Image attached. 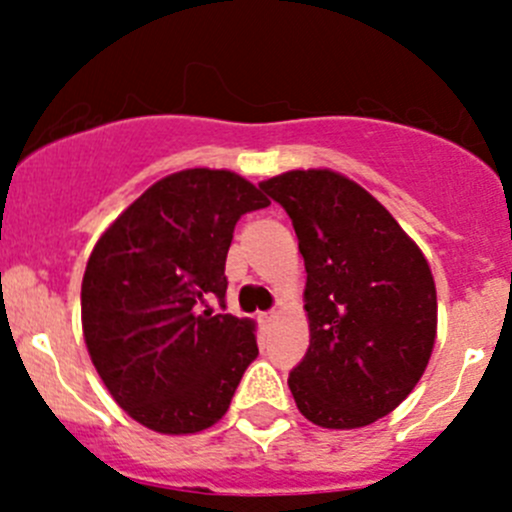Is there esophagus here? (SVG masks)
I'll list each match as a JSON object with an SVG mask.
<instances>
[{
	"label": "esophagus",
	"mask_w": 512,
	"mask_h": 512,
	"mask_svg": "<svg viewBox=\"0 0 512 512\" xmlns=\"http://www.w3.org/2000/svg\"><path fill=\"white\" fill-rule=\"evenodd\" d=\"M275 319H277V312H265V314H260L262 327H270V324L275 322Z\"/></svg>",
	"instance_id": "34e87169"
}]
</instances>
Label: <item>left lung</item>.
<instances>
[{"label":"left lung","instance_id":"obj_1","mask_svg":"<svg viewBox=\"0 0 512 512\" xmlns=\"http://www.w3.org/2000/svg\"><path fill=\"white\" fill-rule=\"evenodd\" d=\"M260 188L287 210L304 257L309 349L287 384L322 428H361L414 391L436 344L431 267L394 215L329 168Z\"/></svg>","mask_w":512,"mask_h":512}]
</instances>
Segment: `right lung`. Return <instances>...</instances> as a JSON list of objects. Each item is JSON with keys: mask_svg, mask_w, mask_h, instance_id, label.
I'll return each instance as SVG.
<instances>
[{"mask_svg": "<svg viewBox=\"0 0 512 512\" xmlns=\"http://www.w3.org/2000/svg\"><path fill=\"white\" fill-rule=\"evenodd\" d=\"M232 170L170 173L103 230L81 282L84 342L108 394L165 436L218 423L257 356L255 322L200 309L225 299L240 215L267 208Z\"/></svg>", "mask_w": 512, "mask_h": 512, "instance_id": "1", "label": "right lung"}]
</instances>
